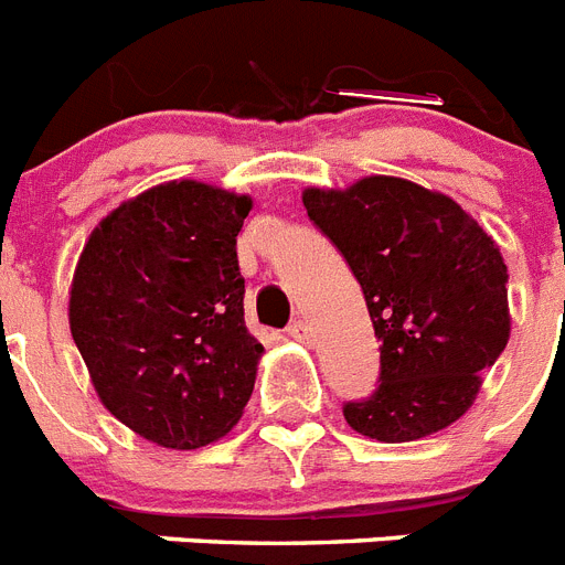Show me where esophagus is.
<instances>
[{
  "label": "esophagus",
  "mask_w": 565,
  "mask_h": 565,
  "mask_svg": "<svg viewBox=\"0 0 565 565\" xmlns=\"http://www.w3.org/2000/svg\"><path fill=\"white\" fill-rule=\"evenodd\" d=\"M288 334H291L297 342H302V345H311V340H315V329L302 320H294L291 326H288Z\"/></svg>",
  "instance_id": "esophagus-1"
}]
</instances>
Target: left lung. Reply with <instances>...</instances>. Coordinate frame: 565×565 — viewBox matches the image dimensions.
I'll return each mask as SVG.
<instances>
[{
  "instance_id": "left-lung-1",
  "label": "left lung",
  "mask_w": 565,
  "mask_h": 565,
  "mask_svg": "<svg viewBox=\"0 0 565 565\" xmlns=\"http://www.w3.org/2000/svg\"><path fill=\"white\" fill-rule=\"evenodd\" d=\"M302 205L363 286L380 340V388L342 408L345 423L412 443L460 420L512 334L500 245L451 196L403 177L311 185Z\"/></svg>"
}]
</instances>
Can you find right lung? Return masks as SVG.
<instances>
[{
	"mask_svg": "<svg viewBox=\"0 0 565 565\" xmlns=\"http://www.w3.org/2000/svg\"><path fill=\"white\" fill-rule=\"evenodd\" d=\"M248 194L200 180L153 185L99 220L76 259L67 322L90 383L153 446L220 440L265 354L245 329L236 234Z\"/></svg>",
	"mask_w": 565,
	"mask_h": 565,
	"instance_id": "obj_1",
	"label": "right lung"
}]
</instances>
